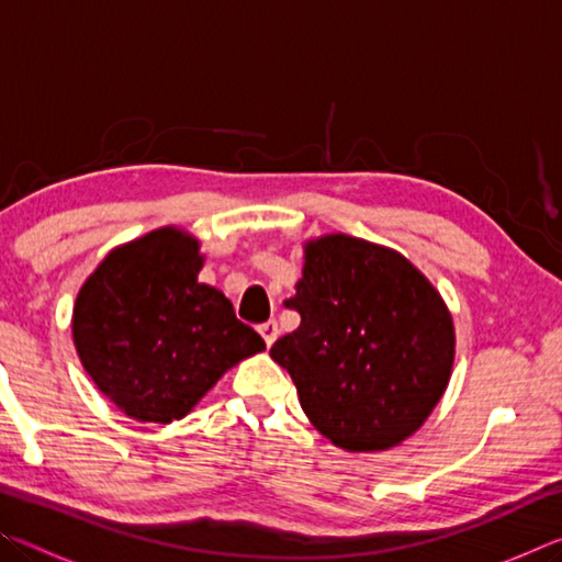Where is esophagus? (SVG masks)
I'll use <instances>...</instances> for the list:
<instances>
[{"label": "esophagus", "mask_w": 562, "mask_h": 562, "mask_svg": "<svg viewBox=\"0 0 562 562\" xmlns=\"http://www.w3.org/2000/svg\"><path fill=\"white\" fill-rule=\"evenodd\" d=\"M258 331L262 335V339H265V345L268 347H272L274 345V339L280 337V329H278V322L274 319H270V322H265V325H260L258 327Z\"/></svg>", "instance_id": "esophagus-1"}]
</instances>
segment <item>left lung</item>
<instances>
[{
	"mask_svg": "<svg viewBox=\"0 0 562 562\" xmlns=\"http://www.w3.org/2000/svg\"><path fill=\"white\" fill-rule=\"evenodd\" d=\"M284 307L300 327L274 341L315 429L345 451L408 439L451 379L456 335L441 294L404 255L345 233L304 245Z\"/></svg>",
	"mask_w": 562,
	"mask_h": 562,
	"instance_id": "8db88e82",
	"label": "left lung"
}]
</instances>
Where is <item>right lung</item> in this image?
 I'll use <instances>...</instances> for the list:
<instances>
[{"label": "right lung", "mask_w": 562, "mask_h": 562, "mask_svg": "<svg viewBox=\"0 0 562 562\" xmlns=\"http://www.w3.org/2000/svg\"><path fill=\"white\" fill-rule=\"evenodd\" d=\"M201 268V243L160 227L111 250L76 297L81 364L136 422L183 418L227 369L265 349L231 300L198 282Z\"/></svg>", "instance_id": "add662e5"}]
</instances>
